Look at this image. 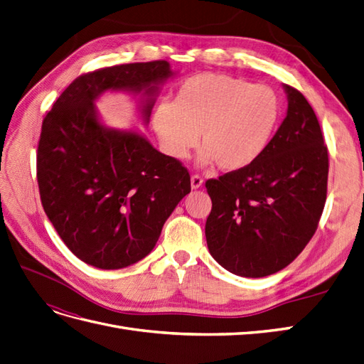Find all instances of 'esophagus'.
I'll use <instances>...</instances> for the list:
<instances>
[{"instance_id": "34e87169", "label": "esophagus", "mask_w": 364, "mask_h": 364, "mask_svg": "<svg viewBox=\"0 0 364 364\" xmlns=\"http://www.w3.org/2000/svg\"><path fill=\"white\" fill-rule=\"evenodd\" d=\"M202 183H203V179L200 178V176H197V174L191 176V188L193 190H199Z\"/></svg>"}]
</instances>
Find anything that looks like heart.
<instances>
[{
    "label": "heart",
    "mask_w": 364,
    "mask_h": 364,
    "mask_svg": "<svg viewBox=\"0 0 364 364\" xmlns=\"http://www.w3.org/2000/svg\"><path fill=\"white\" fill-rule=\"evenodd\" d=\"M278 95L267 86L226 74L206 73L185 80L173 105H161L153 114V129L164 153L185 159L197 146V162H217L223 171H238L266 150L279 121Z\"/></svg>",
    "instance_id": "obj_1"
}]
</instances>
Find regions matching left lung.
I'll use <instances>...</instances> for the list:
<instances>
[{"label":"left lung","mask_w":364,"mask_h":364,"mask_svg":"<svg viewBox=\"0 0 364 364\" xmlns=\"http://www.w3.org/2000/svg\"><path fill=\"white\" fill-rule=\"evenodd\" d=\"M287 115L249 167L206 181L205 235L228 272L262 278L287 267L314 235L326 200L328 150L306 98L282 85Z\"/></svg>","instance_id":"8db88e82"}]
</instances>
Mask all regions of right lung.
I'll list each match as a JSON object with an SVG mask.
<instances>
[{
  "label": "right lung",
  "mask_w": 364,
  "mask_h": 364,
  "mask_svg": "<svg viewBox=\"0 0 364 364\" xmlns=\"http://www.w3.org/2000/svg\"><path fill=\"white\" fill-rule=\"evenodd\" d=\"M176 77L165 60L117 65L83 74L43 118L38 183L43 211L83 262L117 270L146 258L162 226L191 191L190 173L158 151L138 129L103 123L106 92L136 98L147 126L161 87Z\"/></svg>",
  "instance_id": "obj_1"
}]
</instances>
